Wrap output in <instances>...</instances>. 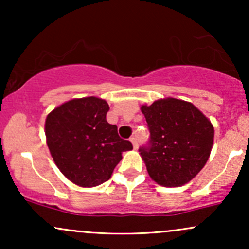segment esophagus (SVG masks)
Wrapping results in <instances>:
<instances>
[{
  "mask_svg": "<svg viewBox=\"0 0 249 249\" xmlns=\"http://www.w3.org/2000/svg\"><path fill=\"white\" fill-rule=\"evenodd\" d=\"M131 142H132L134 150H137V148H138V141H137L136 137H132V138H131Z\"/></svg>",
  "mask_w": 249,
  "mask_h": 249,
  "instance_id": "1",
  "label": "esophagus"
}]
</instances>
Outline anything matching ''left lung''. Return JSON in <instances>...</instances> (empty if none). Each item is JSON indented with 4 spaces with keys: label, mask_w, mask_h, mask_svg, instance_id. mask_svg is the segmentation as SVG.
Here are the masks:
<instances>
[{
    "label": "left lung",
    "mask_w": 249,
    "mask_h": 249,
    "mask_svg": "<svg viewBox=\"0 0 249 249\" xmlns=\"http://www.w3.org/2000/svg\"><path fill=\"white\" fill-rule=\"evenodd\" d=\"M150 142L139 152L157 184L178 187L205 166L213 146L214 127L192 103L176 98L142 105Z\"/></svg>",
    "instance_id": "obj_1"
}]
</instances>
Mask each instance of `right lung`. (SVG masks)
I'll use <instances>...</instances> for the list:
<instances>
[{
    "mask_svg": "<svg viewBox=\"0 0 249 249\" xmlns=\"http://www.w3.org/2000/svg\"><path fill=\"white\" fill-rule=\"evenodd\" d=\"M108 104L97 97L76 98L48 115L45 137L59 171L82 187L98 186L111 178L122 153L132 150L107 122Z\"/></svg>",
    "mask_w": 249,
    "mask_h": 249,
    "instance_id": "right-lung-1",
    "label": "right lung"
}]
</instances>
